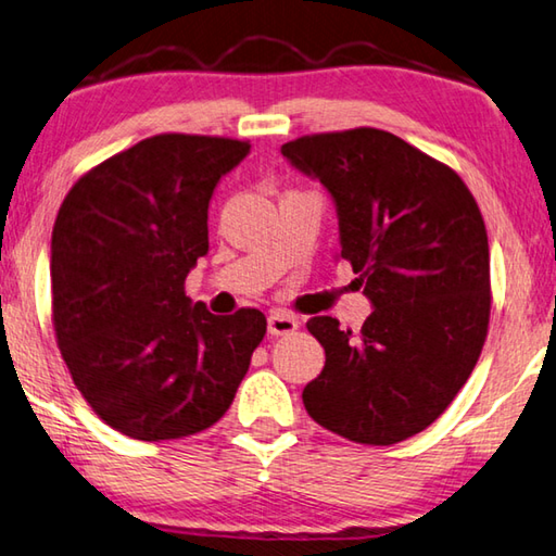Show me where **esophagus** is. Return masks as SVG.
Instances as JSON below:
<instances>
[{"mask_svg":"<svg viewBox=\"0 0 556 556\" xmlns=\"http://www.w3.org/2000/svg\"><path fill=\"white\" fill-rule=\"evenodd\" d=\"M299 328V320L291 316L287 311H271L267 316V330L269 336H289V332H294Z\"/></svg>","mask_w":556,"mask_h":556,"instance_id":"esophagus-1","label":"esophagus"}]
</instances>
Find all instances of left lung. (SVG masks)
<instances>
[{"label":"left lung","mask_w":556,"mask_h":556,"mask_svg":"<svg viewBox=\"0 0 556 556\" xmlns=\"http://www.w3.org/2000/svg\"><path fill=\"white\" fill-rule=\"evenodd\" d=\"M338 208L340 257L365 285L359 332L316 316L326 367L308 416L362 445H396L435 422L477 367L491 316L489 238L477 199L440 160L379 128L281 146Z\"/></svg>","instance_id":"left-lung-1"}]
</instances>
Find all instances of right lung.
Instances as JSON below:
<instances>
[{
	"label": "right lung",
	"instance_id": "add662e5",
	"mask_svg": "<svg viewBox=\"0 0 556 556\" xmlns=\"http://www.w3.org/2000/svg\"><path fill=\"white\" fill-rule=\"evenodd\" d=\"M248 140L160 134L89 169L50 240L58 348L92 410L157 442L224 418L267 332L265 313L214 316L185 279L208 252V201Z\"/></svg>",
	"mask_w": 556,
	"mask_h": 556
}]
</instances>
